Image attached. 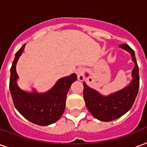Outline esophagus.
I'll use <instances>...</instances> for the list:
<instances>
[{
	"mask_svg": "<svg viewBox=\"0 0 147 147\" xmlns=\"http://www.w3.org/2000/svg\"><path fill=\"white\" fill-rule=\"evenodd\" d=\"M84 73H85V69H83L82 67H79L78 69H77L76 70V74H77V76H78V79L79 81H83L84 80Z\"/></svg>",
	"mask_w": 147,
	"mask_h": 147,
	"instance_id": "34e87169",
	"label": "esophagus"
}]
</instances>
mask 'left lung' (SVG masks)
<instances>
[{
    "label": "left lung",
    "mask_w": 147,
    "mask_h": 147,
    "mask_svg": "<svg viewBox=\"0 0 147 147\" xmlns=\"http://www.w3.org/2000/svg\"><path fill=\"white\" fill-rule=\"evenodd\" d=\"M120 47L131 54L132 60L135 64L132 70L134 79L130 85L109 96H102L95 90L88 87L85 82H83V94L86 107L91 114L100 121H113L126 114L134 105L139 90V67L134 51L127 44H121Z\"/></svg>",
    "instance_id": "1"
}]
</instances>
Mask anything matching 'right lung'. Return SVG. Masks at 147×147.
<instances>
[{
    "mask_svg": "<svg viewBox=\"0 0 147 147\" xmlns=\"http://www.w3.org/2000/svg\"><path fill=\"white\" fill-rule=\"evenodd\" d=\"M24 47L25 44L16 53L10 69L9 87L13 102L17 111L28 121L37 125H49L56 122L63 114L67 93L71 84L77 79V76L72 74L60 78L50 91L44 94L27 93L22 91L16 82L18 78L16 64Z\"/></svg>",
    "mask_w": 147,
    "mask_h": 147,
    "instance_id": "obj_1",
    "label": "right lung"
}]
</instances>
